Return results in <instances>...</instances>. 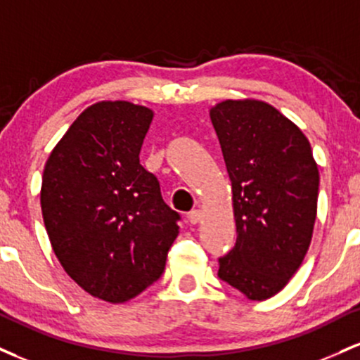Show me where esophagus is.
<instances>
[{"label": "esophagus", "mask_w": 360, "mask_h": 360, "mask_svg": "<svg viewBox=\"0 0 360 360\" xmlns=\"http://www.w3.org/2000/svg\"><path fill=\"white\" fill-rule=\"evenodd\" d=\"M200 217H202V212L199 211V209H192V211L187 214V219H188V223H191V224L199 223Z\"/></svg>", "instance_id": "34e87169"}]
</instances>
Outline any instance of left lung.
<instances>
[{
  "label": "left lung",
  "mask_w": 360,
  "mask_h": 360,
  "mask_svg": "<svg viewBox=\"0 0 360 360\" xmlns=\"http://www.w3.org/2000/svg\"><path fill=\"white\" fill-rule=\"evenodd\" d=\"M233 188L236 243L217 276L253 301L288 284L308 252L320 175L309 141L272 105L226 100L211 110Z\"/></svg>",
  "instance_id": "8db88e82"
}]
</instances>
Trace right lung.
Returning <instances> with one entry per match:
<instances>
[{"label":"right lung","mask_w":360,"mask_h":360,"mask_svg":"<svg viewBox=\"0 0 360 360\" xmlns=\"http://www.w3.org/2000/svg\"><path fill=\"white\" fill-rule=\"evenodd\" d=\"M153 112L100 102L83 112L44 168L40 205L60 265L91 296L136 297L161 277L180 214L139 163Z\"/></svg>","instance_id":"right-lung-1"}]
</instances>
